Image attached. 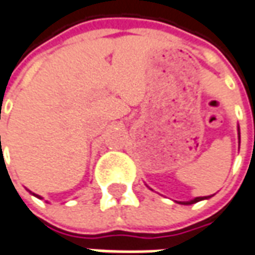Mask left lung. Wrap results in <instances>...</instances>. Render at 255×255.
<instances>
[{"label":"left lung","instance_id":"left-lung-1","mask_svg":"<svg viewBox=\"0 0 255 255\" xmlns=\"http://www.w3.org/2000/svg\"><path fill=\"white\" fill-rule=\"evenodd\" d=\"M209 198V197H208ZM201 200H205V197H197V198H194L191 201H187V202H180V204H184V205H191V204H195V202H198Z\"/></svg>","mask_w":255,"mask_h":255}]
</instances>
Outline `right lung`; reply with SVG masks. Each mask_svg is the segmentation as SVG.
<instances>
[{"label": "right lung", "instance_id": "1", "mask_svg": "<svg viewBox=\"0 0 255 255\" xmlns=\"http://www.w3.org/2000/svg\"><path fill=\"white\" fill-rule=\"evenodd\" d=\"M33 194V193H32ZM33 195H36V194H33ZM36 197H39V195H36ZM39 198H40V197H39Z\"/></svg>", "mask_w": 255, "mask_h": 255}]
</instances>
